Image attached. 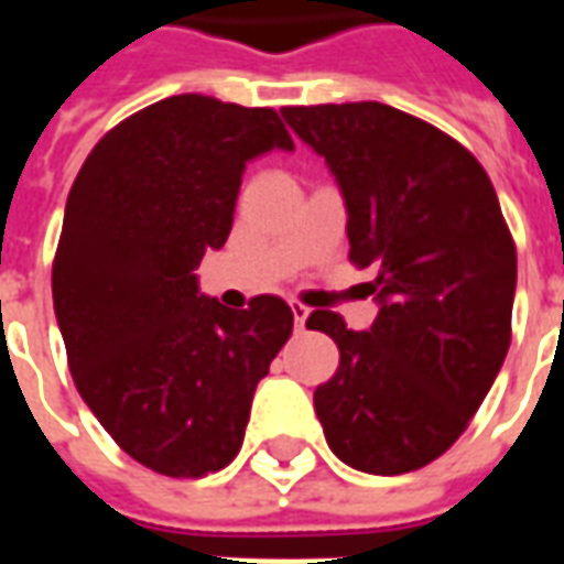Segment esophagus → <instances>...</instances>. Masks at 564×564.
I'll use <instances>...</instances> for the list:
<instances>
[{
  "instance_id": "34e87169",
  "label": "esophagus",
  "mask_w": 564,
  "mask_h": 564,
  "mask_svg": "<svg viewBox=\"0 0 564 564\" xmlns=\"http://www.w3.org/2000/svg\"><path fill=\"white\" fill-rule=\"evenodd\" d=\"M307 311L305 305H299V302H293V319H295V329H305V319H307Z\"/></svg>"
}]
</instances>
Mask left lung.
Wrapping results in <instances>:
<instances>
[{
	"label": "left lung",
	"instance_id": "8db88e82",
	"mask_svg": "<svg viewBox=\"0 0 564 564\" xmlns=\"http://www.w3.org/2000/svg\"><path fill=\"white\" fill-rule=\"evenodd\" d=\"M283 117L341 186L350 262L378 271L368 332L335 311L307 317L341 354L314 411L356 471H416L456 444L508 356L517 247L492 181L459 141L390 105Z\"/></svg>",
	"mask_w": 564,
	"mask_h": 564
}]
</instances>
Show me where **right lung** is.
I'll list each match as a JSON object with an SVG mask.
<instances>
[{
    "instance_id": "obj_1",
    "label": "right lung",
    "mask_w": 564,
    "mask_h": 564,
    "mask_svg": "<svg viewBox=\"0 0 564 564\" xmlns=\"http://www.w3.org/2000/svg\"><path fill=\"white\" fill-rule=\"evenodd\" d=\"M274 148L293 150L274 108L184 93L105 132L72 184L54 257L68 368L117 447L150 471L226 468L293 335L283 299L229 311L193 274L229 238L247 162Z\"/></svg>"
}]
</instances>
